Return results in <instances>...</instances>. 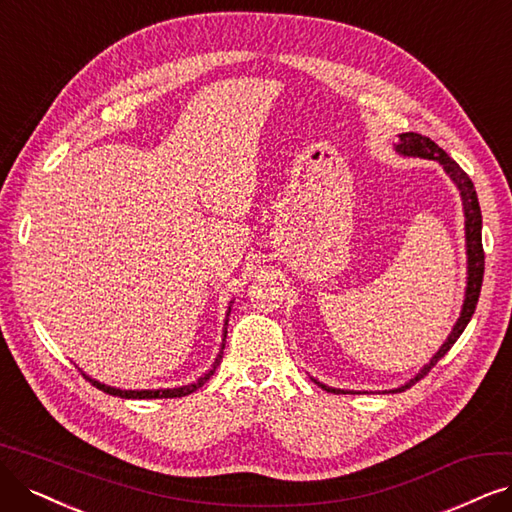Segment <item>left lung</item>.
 I'll use <instances>...</instances> for the list:
<instances>
[{
    "label": "left lung",
    "instance_id": "8db88e82",
    "mask_svg": "<svg viewBox=\"0 0 512 512\" xmlns=\"http://www.w3.org/2000/svg\"><path fill=\"white\" fill-rule=\"evenodd\" d=\"M394 149L399 151L401 156H411V158H426V160H437L445 173L449 175V179L456 183V187L460 189V196H462V208H464V227H466V255H468V276H466V295H464V304H462V312L458 323L453 325L449 337L445 339V344L439 348V352L430 358V363L424 365L420 369V373H415V377L401 386V388H394L390 392H403L407 388H411L415 382H420L422 377L437 365L441 358L451 350V346L458 342V337L464 333L466 325L470 323L472 314H475L477 308V301H479V293H481V285H483V270H485V253H483V242H481V206H479V198L475 192V185H472L470 177L464 173L460 168V164L456 160H451L445 151L430 141L428 137L418 135V132H403L399 135V143L394 145ZM316 382V380H314ZM320 388H325L327 392H346V390H339V388H329L325 384L316 382Z\"/></svg>",
    "mask_w": 512,
    "mask_h": 512
}]
</instances>
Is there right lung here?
<instances>
[{"instance_id": "obj_1", "label": "right lung", "mask_w": 512, "mask_h": 512, "mask_svg": "<svg viewBox=\"0 0 512 512\" xmlns=\"http://www.w3.org/2000/svg\"><path fill=\"white\" fill-rule=\"evenodd\" d=\"M232 310V308H230ZM230 310H227V316H230ZM225 325H227V320H225ZM225 335H227V331L223 329V339H221V348H219V354H217V358H215V363L211 365V369H208L202 377H198V380L194 382V384H187V386H181V388H160V390H122V388H113V386H105V384H101V382H97V380H92V377H88L86 373H84V377L86 380L92 384V386H97L99 390H103V392H107V394H111V396H120V399H181V396H187V394H192V392H196L198 388H202L208 380H211V375L215 373V369L219 367V363H221V358H223V348H225Z\"/></svg>"}]
</instances>
